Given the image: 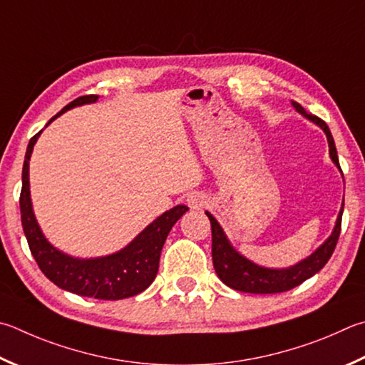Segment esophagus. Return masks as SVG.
Returning <instances> with one entry per match:
<instances>
[{"instance_id": "obj_1", "label": "esophagus", "mask_w": 365, "mask_h": 365, "mask_svg": "<svg viewBox=\"0 0 365 365\" xmlns=\"http://www.w3.org/2000/svg\"><path fill=\"white\" fill-rule=\"evenodd\" d=\"M205 202H207V200H205V196L202 193H197V191H196V193H191L187 197L188 207L193 209V210H201L204 205H205Z\"/></svg>"}]
</instances>
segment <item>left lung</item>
<instances>
[{
	"label": "left lung",
	"instance_id": "1",
	"mask_svg": "<svg viewBox=\"0 0 365 365\" xmlns=\"http://www.w3.org/2000/svg\"><path fill=\"white\" fill-rule=\"evenodd\" d=\"M290 103H292L295 111H298L304 119H308L309 123L316 124L317 128L326 134L330 160L336 165V169L341 172L339 155H336L335 142L332 134H330L329 125L317 116L308 115L302 105H298L297 102ZM343 207L344 196L330 236L314 252H311L307 258H303V260L295 264H290L287 268L262 267V264H257L255 262L249 260L246 255H242L241 252L231 244L227 233H225L222 228V225L217 222V218L212 215L210 212L205 210V215L209 217L212 227V260H214L217 276L220 277V281L223 284H227L228 287L246 294H279L300 286L302 282L309 279L311 276L319 273L324 268V264L329 262V258L332 257L336 241H339L340 236Z\"/></svg>",
	"mask_w": 365,
	"mask_h": 365
}]
</instances>
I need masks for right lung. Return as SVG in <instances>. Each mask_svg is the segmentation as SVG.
Here are the masks:
<instances>
[{
    "label": "right lung",
    "instance_id": "obj_1",
    "mask_svg": "<svg viewBox=\"0 0 365 365\" xmlns=\"http://www.w3.org/2000/svg\"><path fill=\"white\" fill-rule=\"evenodd\" d=\"M98 96H84L68 103L46 124V128L68 110L96 103ZM43 130L31 138L26 147L22 169L21 217L22 227L31 255L35 257L39 269L57 287L68 290L81 297H92L98 300H123L143 292L155 281L160 268L161 250L169 231L185 212L187 205L178 204L163 212L153 222L147 225L140 233L123 249L102 257L81 258L51 244L44 236L33 210L30 193V158Z\"/></svg>",
    "mask_w": 365,
    "mask_h": 365
}]
</instances>
